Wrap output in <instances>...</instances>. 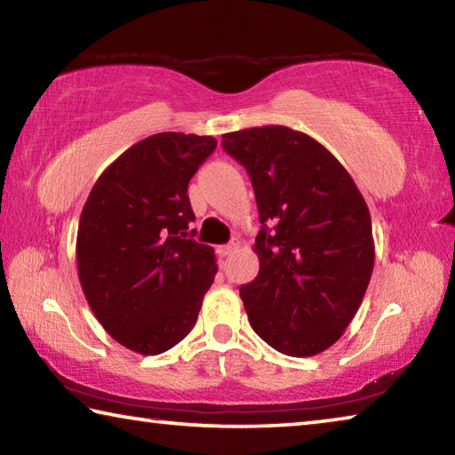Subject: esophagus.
Listing matches in <instances>:
<instances>
[{
    "label": "esophagus",
    "instance_id": "obj_1",
    "mask_svg": "<svg viewBox=\"0 0 455 455\" xmlns=\"http://www.w3.org/2000/svg\"><path fill=\"white\" fill-rule=\"evenodd\" d=\"M236 243H228V244H225V246H220V249H219V252H220V255L222 257H228V255H233V252L236 251Z\"/></svg>",
    "mask_w": 455,
    "mask_h": 455
}]
</instances>
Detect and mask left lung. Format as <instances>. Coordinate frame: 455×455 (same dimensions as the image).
<instances>
[{
    "mask_svg": "<svg viewBox=\"0 0 455 455\" xmlns=\"http://www.w3.org/2000/svg\"><path fill=\"white\" fill-rule=\"evenodd\" d=\"M222 148L249 172L263 222L252 246L259 275L241 287L251 327L284 355H317L345 333L371 279L365 198L333 154L299 130H236L222 134Z\"/></svg>",
    "mask_w": 455,
    "mask_h": 455,
    "instance_id": "8db88e82",
    "label": "left lung"
}]
</instances>
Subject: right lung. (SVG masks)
I'll use <instances>...</instances> for the list:
<instances>
[{
  "mask_svg": "<svg viewBox=\"0 0 455 455\" xmlns=\"http://www.w3.org/2000/svg\"><path fill=\"white\" fill-rule=\"evenodd\" d=\"M217 138L160 132L120 154L84 204L76 260L106 333L140 355L187 337L217 275L212 246L188 236V182Z\"/></svg>",
  "mask_w": 455,
  "mask_h": 455,
  "instance_id": "obj_1",
  "label": "right lung"
}]
</instances>
